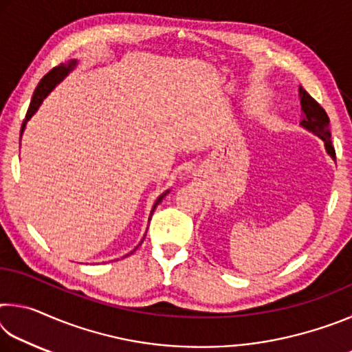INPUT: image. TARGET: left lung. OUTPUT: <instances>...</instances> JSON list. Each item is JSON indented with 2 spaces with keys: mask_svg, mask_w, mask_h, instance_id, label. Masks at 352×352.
Masks as SVG:
<instances>
[{
  "mask_svg": "<svg viewBox=\"0 0 352 352\" xmlns=\"http://www.w3.org/2000/svg\"><path fill=\"white\" fill-rule=\"evenodd\" d=\"M300 102L301 110L305 113L300 124L305 129H307L309 132L320 136L324 141L326 152L331 155L332 160H336V148H333L331 141L329 116H327V113L302 87H300Z\"/></svg>",
  "mask_w": 352,
  "mask_h": 352,
  "instance_id": "left-lung-1",
  "label": "left lung"
}]
</instances>
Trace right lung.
<instances>
[{"label": "right lung", "mask_w": 352, "mask_h": 352, "mask_svg": "<svg viewBox=\"0 0 352 352\" xmlns=\"http://www.w3.org/2000/svg\"><path fill=\"white\" fill-rule=\"evenodd\" d=\"M76 67V60H71V62H68V63H60L58 65V67H56V68H52L50 73H47L43 79L40 80V83L37 85V88H35V91H34V96H32V100H31V105H29V109H28V113H26V119L25 121H23V126H21V133H23V130H25V127H26V122L29 121V119H31V116L34 115L35 111L38 110V107L41 105V102H43V99L47 96V94H50L51 91H52V88H54L58 82L60 80H63L65 77L68 76V73L71 69H73ZM169 190H166L164 194H162L158 197V200L155 201V205H153V208H152V212H151V216L153 214V211H155V208H157V205L160 204V201L163 200V197L166 194H168ZM151 220V219H148ZM136 250V248H135ZM133 250V252H135ZM129 256V254H127Z\"/></svg>", "instance_id": "right-lung-1"}]
</instances>
